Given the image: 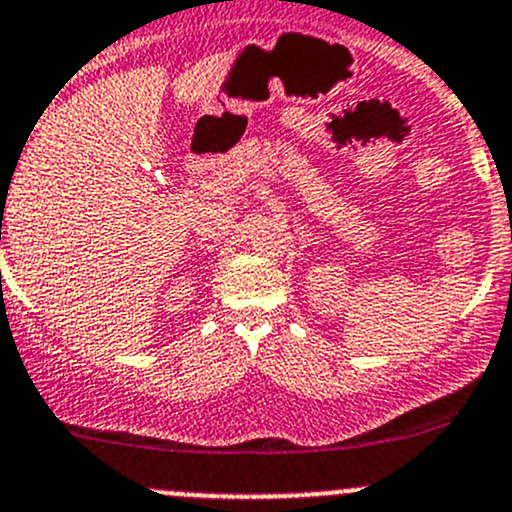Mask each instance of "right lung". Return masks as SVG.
I'll return each mask as SVG.
<instances>
[{
  "mask_svg": "<svg viewBox=\"0 0 512 512\" xmlns=\"http://www.w3.org/2000/svg\"><path fill=\"white\" fill-rule=\"evenodd\" d=\"M0 237H2V234H0Z\"/></svg>",
  "mask_w": 512,
  "mask_h": 512,
  "instance_id": "add662e5",
  "label": "right lung"
}]
</instances>
